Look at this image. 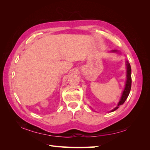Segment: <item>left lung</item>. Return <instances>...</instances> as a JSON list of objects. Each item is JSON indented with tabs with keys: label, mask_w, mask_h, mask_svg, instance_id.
<instances>
[{
	"label": "left lung",
	"mask_w": 150,
	"mask_h": 150,
	"mask_svg": "<svg viewBox=\"0 0 150 150\" xmlns=\"http://www.w3.org/2000/svg\"><path fill=\"white\" fill-rule=\"evenodd\" d=\"M111 52H116V53H120V52L117 50H112L111 51ZM126 81L125 83V86L123 91L122 93V95L121 96V98L120 101L117 103L116 107H115L114 109H112L110 112H113L116 111L117 108H119L120 106L122 105L123 104L127 98L128 97L129 94L130 93V90L131 88V66L129 62L128 61H126Z\"/></svg>",
	"instance_id": "obj_1"
}]
</instances>
